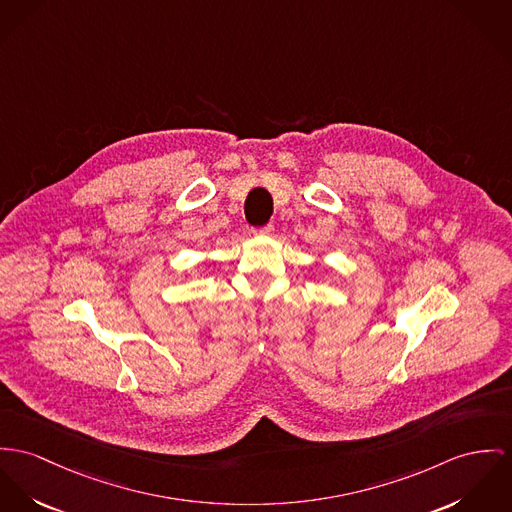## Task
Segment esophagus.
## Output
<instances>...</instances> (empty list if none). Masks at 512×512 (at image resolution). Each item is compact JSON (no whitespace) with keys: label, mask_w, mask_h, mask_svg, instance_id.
<instances>
[{"label":"esophagus","mask_w":512,"mask_h":512,"mask_svg":"<svg viewBox=\"0 0 512 512\" xmlns=\"http://www.w3.org/2000/svg\"><path fill=\"white\" fill-rule=\"evenodd\" d=\"M273 232H275V226H273V224H267V226H263V228L253 230V234H255V236H271Z\"/></svg>","instance_id":"1"}]
</instances>
